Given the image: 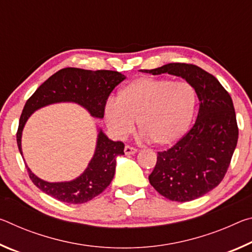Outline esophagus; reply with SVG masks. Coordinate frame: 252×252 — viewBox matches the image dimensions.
Returning <instances> with one entry per match:
<instances>
[{"mask_svg": "<svg viewBox=\"0 0 252 252\" xmlns=\"http://www.w3.org/2000/svg\"><path fill=\"white\" fill-rule=\"evenodd\" d=\"M138 152V149H135L131 146H126L125 148V153L126 155H134V153Z\"/></svg>", "mask_w": 252, "mask_h": 252, "instance_id": "obj_1", "label": "esophagus"}]
</instances>
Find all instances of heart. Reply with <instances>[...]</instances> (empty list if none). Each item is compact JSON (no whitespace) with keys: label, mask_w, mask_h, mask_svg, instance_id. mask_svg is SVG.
Here are the masks:
<instances>
[{"label":"heart","mask_w":252,"mask_h":252,"mask_svg":"<svg viewBox=\"0 0 252 252\" xmlns=\"http://www.w3.org/2000/svg\"><path fill=\"white\" fill-rule=\"evenodd\" d=\"M195 103L197 93L187 81L141 76L119 91L118 101H108L104 116L118 136L131 133L138 120L140 130L153 143L170 146L189 130Z\"/></svg>","instance_id":"heart-1"}]
</instances>
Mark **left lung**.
I'll use <instances>...</instances> for the list:
<instances>
[{
  "label": "left lung",
  "mask_w": 252,
  "mask_h": 252,
  "mask_svg": "<svg viewBox=\"0 0 252 252\" xmlns=\"http://www.w3.org/2000/svg\"><path fill=\"white\" fill-rule=\"evenodd\" d=\"M142 72L169 73L192 84L200 101L193 126L168 150L158 152L150 185L171 201L202 197L224 178L238 142L232 99L215 76L190 63H169Z\"/></svg>",
  "instance_id": "1"
}]
</instances>
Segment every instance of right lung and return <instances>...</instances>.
<instances>
[{
    "mask_svg": "<svg viewBox=\"0 0 252 252\" xmlns=\"http://www.w3.org/2000/svg\"><path fill=\"white\" fill-rule=\"evenodd\" d=\"M125 79L126 76L118 71H90L76 67H65L50 76L29 97L21 114L16 132L21 155L23 126L34 111L55 102L71 101L84 106L93 117L101 119L104 117V108L111 92ZM121 155H125V143L111 141L100 131L94 157L83 174L75 180L50 183L33 174L28 165L27 169L32 182L44 193L59 201L80 204L90 201L108 188L116 172L117 157Z\"/></svg>",
    "mask_w": 252,
    "mask_h": 252,
    "instance_id": "1",
    "label": "right lung"
}]
</instances>
